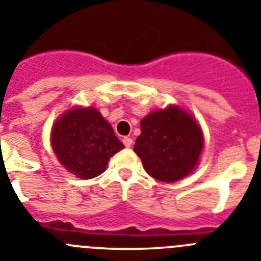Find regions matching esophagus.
<instances>
[{
    "label": "esophagus",
    "instance_id": "obj_1",
    "mask_svg": "<svg viewBox=\"0 0 261 261\" xmlns=\"http://www.w3.org/2000/svg\"><path fill=\"white\" fill-rule=\"evenodd\" d=\"M122 142H123L125 147H127V148H130L131 145H133V139H131V138H128V136H125V138L122 139Z\"/></svg>",
    "mask_w": 261,
    "mask_h": 261
}]
</instances>
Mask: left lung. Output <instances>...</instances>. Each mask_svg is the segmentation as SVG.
I'll return each mask as SVG.
<instances>
[{"label": "left lung", "mask_w": 261, "mask_h": 261, "mask_svg": "<svg viewBox=\"0 0 261 261\" xmlns=\"http://www.w3.org/2000/svg\"><path fill=\"white\" fill-rule=\"evenodd\" d=\"M134 152L148 174L161 182H175L195 169L204 147L198 122L186 110L171 107L154 110L140 122Z\"/></svg>", "instance_id": "8db88e82"}]
</instances>
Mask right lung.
Wrapping results in <instances>:
<instances>
[{
  "mask_svg": "<svg viewBox=\"0 0 261 261\" xmlns=\"http://www.w3.org/2000/svg\"><path fill=\"white\" fill-rule=\"evenodd\" d=\"M51 147L58 161L82 179H91L107 169L112 156L125 145L97 109L72 108L51 130Z\"/></svg>",
  "mask_w": 261,
  "mask_h": 261,
  "instance_id": "1",
  "label": "right lung"
}]
</instances>
